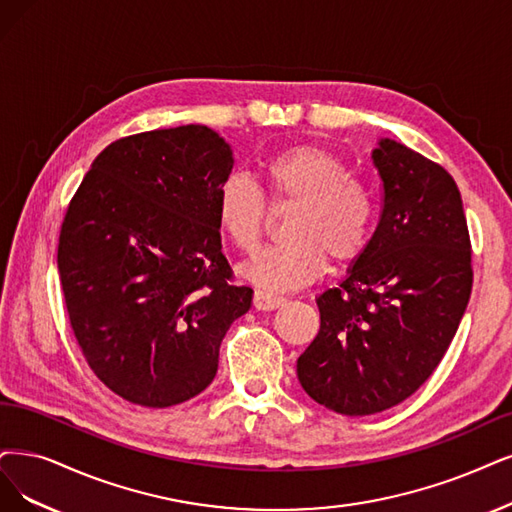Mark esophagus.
<instances>
[{"instance_id":"esophagus-1","label":"esophagus","mask_w":512,"mask_h":512,"mask_svg":"<svg viewBox=\"0 0 512 512\" xmlns=\"http://www.w3.org/2000/svg\"><path fill=\"white\" fill-rule=\"evenodd\" d=\"M282 304H285V297H278V295H272V293H266V291H255V295H253L255 310L270 312V310L280 308Z\"/></svg>"}]
</instances>
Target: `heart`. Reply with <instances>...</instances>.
<instances>
[{
  "label": "heart",
  "mask_w": 512,
  "mask_h": 512,
  "mask_svg": "<svg viewBox=\"0 0 512 512\" xmlns=\"http://www.w3.org/2000/svg\"><path fill=\"white\" fill-rule=\"evenodd\" d=\"M274 202H297L287 232L289 242L268 246L240 268L266 291H293L316 280L327 259L348 263L365 251L373 202L363 183L329 151L314 145L289 147L263 164ZM215 213L221 230L240 251H253L268 221L261 189L234 173L217 189Z\"/></svg>",
  "instance_id": "heart-1"
}]
</instances>
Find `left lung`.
Wrapping results in <instances>:
<instances>
[{"label": "left lung", "mask_w": 512, "mask_h": 512, "mask_svg": "<svg viewBox=\"0 0 512 512\" xmlns=\"http://www.w3.org/2000/svg\"><path fill=\"white\" fill-rule=\"evenodd\" d=\"M371 160L382 179L380 223L346 278L316 297L320 331L297 358L310 399L344 415L380 413L418 390L447 352L472 289L456 181L386 137Z\"/></svg>", "instance_id": "8db88e82"}]
</instances>
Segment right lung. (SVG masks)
Returning <instances> with one entry per match:
<instances>
[{
	"instance_id": "obj_1",
	"label": "right lung",
	"mask_w": 512,
	"mask_h": 512,
	"mask_svg": "<svg viewBox=\"0 0 512 512\" xmlns=\"http://www.w3.org/2000/svg\"><path fill=\"white\" fill-rule=\"evenodd\" d=\"M232 166L230 143L208 126L141 132L94 158L67 208L59 274L71 329L90 369L130 403L194 399L251 310L215 213Z\"/></svg>"
}]
</instances>
